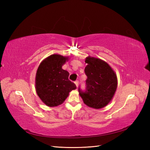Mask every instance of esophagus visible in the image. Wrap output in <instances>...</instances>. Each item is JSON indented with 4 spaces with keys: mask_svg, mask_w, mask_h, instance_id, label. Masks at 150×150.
Listing matches in <instances>:
<instances>
[{
    "mask_svg": "<svg viewBox=\"0 0 150 150\" xmlns=\"http://www.w3.org/2000/svg\"><path fill=\"white\" fill-rule=\"evenodd\" d=\"M75 84L76 85V86H77V88L78 87V85H79V81H75Z\"/></svg>",
    "mask_w": 150,
    "mask_h": 150,
    "instance_id": "esophagus-1",
    "label": "esophagus"
}]
</instances>
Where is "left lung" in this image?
Here are the masks:
<instances>
[{
	"mask_svg": "<svg viewBox=\"0 0 150 150\" xmlns=\"http://www.w3.org/2000/svg\"><path fill=\"white\" fill-rule=\"evenodd\" d=\"M85 62L88 64L84 69L86 89L82 90L79 86V95L87 106L100 109L112 99L117 87V76L111 67L99 59L88 57Z\"/></svg>",
	"mask_w": 150,
	"mask_h": 150,
	"instance_id": "8db88e82",
	"label": "left lung"
}]
</instances>
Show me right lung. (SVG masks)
<instances>
[{
  "label": "right lung",
  "mask_w": 150,
  "mask_h": 150,
  "mask_svg": "<svg viewBox=\"0 0 150 150\" xmlns=\"http://www.w3.org/2000/svg\"><path fill=\"white\" fill-rule=\"evenodd\" d=\"M66 60L68 57L54 54L44 59L38 68L35 79L37 93L47 106L61 104L69 92L77 88L68 79L69 73L62 68Z\"/></svg>",
  "instance_id": "obj_1"
}]
</instances>
